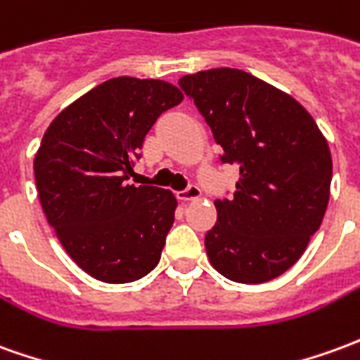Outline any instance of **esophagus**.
I'll list each match as a JSON object with an SVG mask.
<instances>
[{"instance_id": "esophagus-1", "label": "esophagus", "mask_w": 360, "mask_h": 360, "mask_svg": "<svg viewBox=\"0 0 360 360\" xmlns=\"http://www.w3.org/2000/svg\"><path fill=\"white\" fill-rule=\"evenodd\" d=\"M200 195H202V193H200V188H198L197 185H193V183L177 193L179 200H195V198H200Z\"/></svg>"}]
</instances>
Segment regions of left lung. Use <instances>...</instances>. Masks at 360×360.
Here are the masks:
<instances>
[{"mask_svg":"<svg viewBox=\"0 0 360 360\" xmlns=\"http://www.w3.org/2000/svg\"><path fill=\"white\" fill-rule=\"evenodd\" d=\"M179 87L222 146V163L240 165L233 197L214 202L218 220L205 236L206 255L236 283L276 278L302 257L326 214V138L300 103L248 72L206 70L183 75Z\"/></svg>","mask_w":360,"mask_h":360,"instance_id":"left-lung-1","label":"left lung"}]
</instances>
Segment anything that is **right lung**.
<instances>
[{
    "mask_svg": "<svg viewBox=\"0 0 360 360\" xmlns=\"http://www.w3.org/2000/svg\"><path fill=\"white\" fill-rule=\"evenodd\" d=\"M183 101L162 79L112 77L87 91L44 132L34 179L49 224L87 275L122 285L160 263L177 198L152 185H127L146 134Z\"/></svg>",
    "mask_w": 360,
    "mask_h": 360,
    "instance_id": "add662e5",
    "label": "right lung"
}]
</instances>
